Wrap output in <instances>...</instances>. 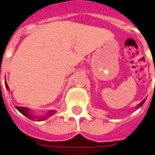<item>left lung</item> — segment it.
I'll return each instance as SVG.
<instances>
[{
	"mask_svg": "<svg viewBox=\"0 0 155 155\" xmlns=\"http://www.w3.org/2000/svg\"><path fill=\"white\" fill-rule=\"evenodd\" d=\"M144 101H145V100H143V101H142V102H140V104H138V105H137V109H139V108L141 107V106L143 105V103H144Z\"/></svg>",
	"mask_w": 155,
	"mask_h": 155,
	"instance_id": "left-lung-1",
	"label": "left lung"
}]
</instances>
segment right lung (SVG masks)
Instances as JSON below:
<instances>
[{
	"label": "right lung",
	"instance_id": "obj_1",
	"mask_svg": "<svg viewBox=\"0 0 155 155\" xmlns=\"http://www.w3.org/2000/svg\"><path fill=\"white\" fill-rule=\"evenodd\" d=\"M5 88L9 90V86L8 84L6 82H5ZM16 108V110L20 112V113H21L23 115H25V117H27L29 120H37V121H43V120H45L46 119H48L49 117H51V115H53V114H55V111L54 110H49L46 112V114H44V115H41V116H36V115H34V114H32L31 112V110L27 107H19V106H15Z\"/></svg>",
	"mask_w": 155,
	"mask_h": 155
}]
</instances>
